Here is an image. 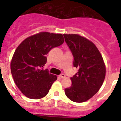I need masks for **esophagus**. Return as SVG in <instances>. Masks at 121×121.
<instances>
[{"instance_id": "obj_1", "label": "esophagus", "mask_w": 121, "mask_h": 121, "mask_svg": "<svg viewBox=\"0 0 121 121\" xmlns=\"http://www.w3.org/2000/svg\"><path fill=\"white\" fill-rule=\"evenodd\" d=\"M60 77H61V78H65V75L64 73H61L60 75Z\"/></svg>"}]
</instances>
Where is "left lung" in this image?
Segmentation results:
<instances>
[{"label":"left lung","instance_id":"8db88e82","mask_svg":"<svg viewBox=\"0 0 121 121\" xmlns=\"http://www.w3.org/2000/svg\"><path fill=\"white\" fill-rule=\"evenodd\" d=\"M73 56V66L78 69L71 78L72 86L65 88L66 97L83 102L99 90L105 76V66L99 49L92 42L78 35H63Z\"/></svg>","mask_w":121,"mask_h":121}]
</instances>
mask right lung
Here are the masks:
<instances>
[{
    "instance_id": "right-lung-1",
    "label": "right lung",
    "mask_w": 121,
    "mask_h": 121,
    "mask_svg": "<svg viewBox=\"0 0 121 121\" xmlns=\"http://www.w3.org/2000/svg\"><path fill=\"white\" fill-rule=\"evenodd\" d=\"M61 34L38 33L27 38L17 48L10 63L14 82L22 94L32 99L45 97L56 75L43 67L47 62L46 55L52 48L61 45Z\"/></svg>"
}]
</instances>
